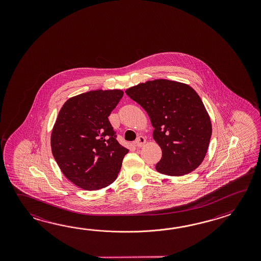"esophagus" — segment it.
Returning a JSON list of instances; mask_svg holds the SVG:
<instances>
[{"label": "esophagus", "instance_id": "34e87169", "mask_svg": "<svg viewBox=\"0 0 261 261\" xmlns=\"http://www.w3.org/2000/svg\"><path fill=\"white\" fill-rule=\"evenodd\" d=\"M146 143V140L143 136H139L138 138L136 139V141H135V144H136V146H138V147H142V146H144V144Z\"/></svg>", "mask_w": 261, "mask_h": 261}]
</instances>
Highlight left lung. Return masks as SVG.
Instances as JSON below:
<instances>
[{
  "label": "left lung",
  "mask_w": 261,
  "mask_h": 261,
  "mask_svg": "<svg viewBox=\"0 0 261 261\" xmlns=\"http://www.w3.org/2000/svg\"><path fill=\"white\" fill-rule=\"evenodd\" d=\"M126 94L149 116L153 138L162 151L158 172L182 176L200 166L210 143L212 123L194 89L187 84L155 79L129 88Z\"/></svg>",
  "instance_id": "left-lung-1"
}]
</instances>
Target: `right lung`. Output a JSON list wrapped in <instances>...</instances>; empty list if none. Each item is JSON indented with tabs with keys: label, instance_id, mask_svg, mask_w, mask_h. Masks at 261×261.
Segmentation results:
<instances>
[{
	"label": "right lung",
	"instance_id": "right-lung-1",
	"mask_svg": "<svg viewBox=\"0 0 261 261\" xmlns=\"http://www.w3.org/2000/svg\"><path fill=\"white\" fill-rule=\"evenodd\" d=\"M122 90H91L61 107L51 133V150L64 176L85 190L108 187L117 179L128 150L117 141L108 117Z\"/></svg>",
	"mask_w": 261,
	"mask_h": 261
}]
</instances>
